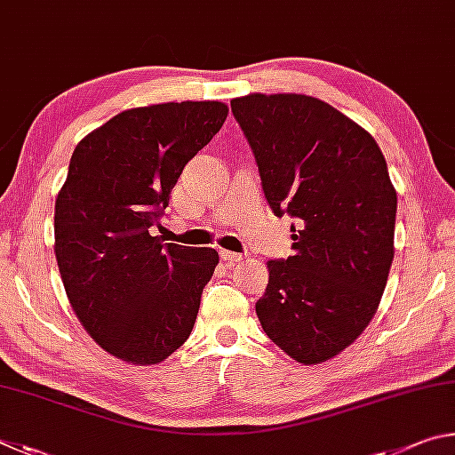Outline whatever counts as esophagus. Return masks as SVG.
<instances>
[{
  "label": "esophagus",
  "instance_id": "esophagus-1",
  "mask_svg": "<svg viewBox=\"0 0 455 455\" xmlns=\"http://www.w3.org/2000/svg\"><path fill=\"white\" fill-rule=\"evenodd\" d=\"M220 256L223 261H229V264H234V261H242L243 256L242 253H235V251H229V250H220Z\"/></svg>",
  "mask_w": 455,
  "mask_h": 455
}]
</instances>
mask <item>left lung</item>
<instances>
[{
  "label": "left lung",
  "mask_w": 455,
  "mask_h": 455,
  "mask_svg": "<svg viewBox=\"0 0 455 455\" xmlns=\"http://www.w3.org/2000/svg\"><path fill=\"white\" fill-rule=\"evenodd\" d=\"M232 111L275 215L296 218L293 256L267 261L256 314L304 365L328 362L376 315L394 259L397 196L371 133L312 95L250 93Z\"/></svg>",
  "instance_id": "left-lung-1"
}]
</instances>
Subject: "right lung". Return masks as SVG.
Here are the masks:
<instances>
[{
  "mask_svg": "<svg viewBox=\"0 0 455 455\" xmlns=\"http://www.w3.org/2000/svg\"><path fill=\"white\" fill-rule=\"evenodd\" d=\"M228 111L221 101L132 108L71 154L55 197V259L79 323L117 360L164 362L194 328L218 251L164 243L151 228Z\"/></svg>",
  "mask_w": 455,
  "mask_h": 455,
  "instance_id": "add662e5",
  "label": "right lung"
}]
</instances>
